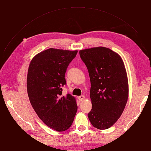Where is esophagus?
I'll list each match as a JSON object with an SVG mask.
<instances>
[{"label":"esophagus","mask_w":151,"mask_h":151,"mask_svg":"<svg viewBox=\"0 0 151 151\" xmlns=\"http://www.w3.org/2000/svg\"><path fill=\"white\" fill-rule=\"evenodd\" d=\"M84 99V96L83 95H81V96H80L78 97V99H79V101H83V100Z\"/></svg>","instance_id":"esophagus-1"}]
</instances>
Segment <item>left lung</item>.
Returning a JSON list of instances; mask_svg holds the SVG:
<instances>
[{
    "label": "left lung",
    "mask_w": 151,
    "mask_h": 151,
    "mask_svg": "<svg viewBox=\"0 0 151 151\" xmlns=\"http://www.w3.org/2000/svg\"><path fill=\"white\" fill-rule=\"evenodd\" d=\"M91 81L92 109L88 118L93 126L105 130L122 114L129 96V84L124 63L120 55L106 47L80 50Z\"/></svg>",
    "instance_id": "left-lung-1"
}]
</instances>
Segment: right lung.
Masks as SVG:
<instances>
[{"label": "right lung", "instance_id": "obj_1", "mask_svg": "<svg viewBox=\"0 0 151 151\" xmlns=\"http://www.w3.org/2000/svg\"><path fill=\"white\" fill-rule=\"evenodd\" d=\"M77 51L49 48L32 59L27 76L30 103L45 125L58 132L69 129L77 106L70 94L62 95L65 74Z\"/></svg>", "mask_w": 151, "mask_h": 151}]
</instances>
